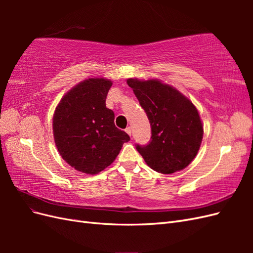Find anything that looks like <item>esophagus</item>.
Wrapping results in <instances>:
<instances>
[{
	"label": "esophagus",
	"instance_id": "1",
	"mask_svg": "<svg viewBox=\"0 0 253 253\" xmlns=\"http://www.w3.org/2000/svg\"><path fill=\"white\" fill-rule=\"evenodd\" d=\"M126 132L129 135V136H131V134H132V129H131V126H127L126 128Z\"/></svg>",
	"mask_w": 253,
	"mask_h": 253
}]
</instances>
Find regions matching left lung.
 Instances as JSON below:
<instances>
[{
	"mask_svg": "<svg viewBox=\"0 0 253 253\" xmlns=\"http://www.w3.org/2000/svg\"><path fill=\"white\" fill-rule=\"evenodd\" d=\"M151 125V139L136 149L156 172L185 169L200 150L204 128L193 103L177 89L158 80L127 79Z\"/></svg>",
	"mask_w": 253,
	"mask_h": 253,
	"instance_id": "left-lung-1",
	"label": "left lung"
}]
</instances>
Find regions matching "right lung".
Returning <instances> with one entry per match:
<instances>
[{
  "mask_svg": "<svg viewBox=\"0 0 253 253\" xmlns=\"http://www.w3.org/2000/svg\"><path fill=\"white\" fill-rule=\"evenodd\" d=\"M112 81L84 80L61 99L52 120V131L60 155L71 167L97 174L117 157L129 136L115 126V114L105 99Z\"/></svg>",
  "mask_w": 253,
  "mask_h": 253,
  "instance_id": "right-lung-1",
  "label": "right lung"
}]
</instances>
